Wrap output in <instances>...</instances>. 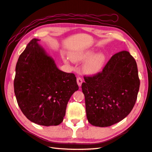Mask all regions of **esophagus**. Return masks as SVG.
I'll use <instances>...</instances> for the list:
<instances>
[{"mask_svg": "<svg viewBox=\"0 0 152 152\" xmlns=\"http://www.w3.org/2000/svg\"><path fill=\"white\" fill-rule=\"evenodd\" d=\"M83 82V80H82V77H77V83L78 86L80 87L81 86H82V83Z\"/></svg>", "mask_w": 152, "mask_h": 152, "instance_id": "34e87169", "label": "esophagus"}]
</instances>
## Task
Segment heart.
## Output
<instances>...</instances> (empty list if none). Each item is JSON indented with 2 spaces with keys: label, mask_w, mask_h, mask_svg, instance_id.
I'll use <instances>...</instances> for the list:
<instances>
[{
  "label": "heart",
  "mask_w": 152,
  "mask_h": 152,
  "mask_svg": "<svg viewBox=\"0 0 152 152\" xmlns=\"http://www.w3.org/2000/svg\"><path fill=\"white\" fill-rule=\"evenodd\" d=\"M93 54V53L92 52H76L70 53L69 58L72 61L75 62L83 61L89 58L83 65V70L89 75H93V74L98 72L102 69L106 58H105V56L102 53L97 54L91 57ZM63 60L66 63L68 61L67 59L65 58H63Z\"/></svg>",
  "instance_id": "1"
}]
</instances>
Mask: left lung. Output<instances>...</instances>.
Listing matches in <instances>:
<instances>
[{
	"label": "left lung",
	"instance_id": "obj_1",
	"mask_svg": "<svg viewBox=\"0 0 152 152\" xmlns=\"http://www.w3.org/2000/svg\"><path fill=\"white\" fill-rule=\"evenodd\" d=\"M82 84L86 114L91 124L113 125L132 111L140 87L137 63L129 52L121 51L109 60L102 71L84 76Z\"/></svg>",
	"mask_w": 152,
	"mask_h": 152
}]
</instances>
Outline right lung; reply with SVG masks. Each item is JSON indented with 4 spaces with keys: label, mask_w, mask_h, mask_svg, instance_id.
Instances as JSON below:
<instances>
[{
    "label": "right lung",
    "mask_w": 152,
    "mask_h": 152,
    "mask_svg": "<svg viewBox=\"0 0 152 152\" xmlns=\"http://www.w3.org/2000/svg\"><path fill=\"white\" fill-rule=\"evenodd\" d=\"M33 39L19 56L14 92L23 113L32 122L49 126L63 122L70 96L78 90L73 73L59 70Z\"/></svg>",
    "instance_id": "add662e5"
}]
</instances>
